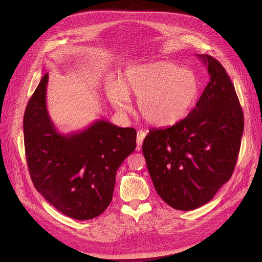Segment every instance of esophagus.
Masks as SVG:
<instances>
[{
	"mask_svg": "<svg viewBox=\"0 0 262 262\" xmlns=\"http://www.w3.org/2000/svg\"><path fill=\"white\" fill-rule=\"evenodd\" d=\"M145 136H146V133L143 130H138V133H137V145H138V149H140Z\"/></svg>",
	"mask_w": 262,
	"mask_h": 262,
	"instance_id": "34e87169",
	"label": "esophagus"
}]
</instances>
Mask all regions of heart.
I'll list each match as a JSON object with an SVG mask.
<instances>
[{"instance_id":"obj_1","label":"heart","mask_w":262,"mask_h":262,"mask_svg":"<svg viewBox=\"0 0 262 262\" xmlns=\"http://www.w3.org/2000/svg\"><path fill=\"white\" fill-rule=\"evenodd\" d=\"M199 92L194 72L168 61L132 66L124 71L122 79L106 81L107 98L117 109L128 112L133 94L138 98L142 118L158 127L184 120L194 107Z\"/></svg>"}]
</instances>
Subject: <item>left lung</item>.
I'll return each mask as SVG.
<instances>
[{
    "mask_svg": "<svg viewBox=\"0 0 262 262\" xmlns=\"http://www.w3.org/2000/svg\"><path fill=\"white\" fill-rule=\"evenodd\" d=\"M210 80L195 108L167 128L150 129L142 145L159 196L177 210H193L213 199L235 169L244 127L243 112L225 69L198 55Z\"/></svg>",
    "mask_w": 262,
    "mask_h": 262,
    "instance_id": "8db88e82",
    "label": "left lung"
}]
</instances>
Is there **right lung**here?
Instances as JSON below:
<instances>
[{"label": "right lung", "mask_w": 262, "mask_h": 262, "mask_svg": "<svg viewBox=\"0 0 262 262\" xmlns=\"http://www.w3.org/2000/svg\"><path fill=\"white\" fill-rule=\"evenodd\" d=\"M49 74L41 77L23 119L27 167L33 184L54 208L75 220L103 213L113 200L116 174L136 148L137 132L104 119L60 133L47 108Z\"/></svg>", "instance_id": "1"}]
</instances>
